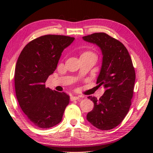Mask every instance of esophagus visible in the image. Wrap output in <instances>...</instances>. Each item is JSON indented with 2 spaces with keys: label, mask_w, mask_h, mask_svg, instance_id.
<instances>
[{
  "label": "esophagus",
  "mask_w": 153,
  "mask_h": 153,
  "mask_svg": "<svg viewBox=\"0 0 153 153\" xmlns=\"http://www.w3.org/2000/svg\"><path fill=\"white\" fill-rule=\"evenodd\" d=\"M80 99V98L79 97H76V96H71L70 97V100L71 101H74V100H78Z\"/></svg>",
  "instance_id": "obj_1"
}]
</instances>
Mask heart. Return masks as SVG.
<instances>
[{"instance_id": "b5f03b06", "label": "heart", "mask_w": 153, "mask_h": 153, "mask_svg": "<svg viewBox=\"0 0 153 153\" xmlns=\"http://www.w3.org/2000/svg\"><path fill=\"white\" fill-rule=\"evenodd\" d=\"M83 54H89V55H95L94 54H93L92 53H91V52H88V51L85 52V53H84Z\"/></svg>"}]
</instances>
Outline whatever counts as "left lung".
<instances>
[{"label":"left lung","mask_w":153,"mask_h":153,"mask_svg":"<svg viewBox=\"0 0 153 153\" xmlns=\"http://www.w3.org/2000/svg\"><path fill=\"white\" fill-rule=\"evenodd\" d=\"M82 38L97 45L102 51L97 84L105 88L99 99L88 97L94 102V108L87 114V120L98 129L109 130L121 123L131 105L136 79L132 61L126 46L107 33H94Z\"/></svg>","instance_id":"8db88e82"}]
</instances>
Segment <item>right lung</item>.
<instances>
[{
  "mask_svg": "<svg viewBox=\"0 0 153 153\" xmlns=\"http://www.w3.org/2000/svg\"><path fill=\"white\" fill-rule=\"evenodd\" d=\"M75 38L61 35H45L25 46L15 70V88L21 108L28 120L39 128L59 123L69 102L65 92L46 87L48 76L57 66L62 52Z\"/></svg>",
  "mask_w": 153,
  "mask_h": 153,
  "instance_id": "1",
  "label": "right lung"
}]
</instances>
